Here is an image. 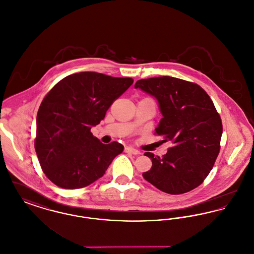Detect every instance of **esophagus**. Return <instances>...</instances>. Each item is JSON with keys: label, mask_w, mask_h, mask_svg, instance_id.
Listing matches in <instances>:
<instances>
[{"label": "esophagus", "mask_w": 254, "mask_h": 254, "mask_svg": "<svg viewBox=\"0 0 254 254\" xmlns=\"http://www.w3.org/2000/svg\"><path fill=\"white\" fill-rule=\"evenodd\" d=\"M125 151H126V152H128V153H131V154H134V155H139V154H141V152H140L138 149L133 148L131 146H127V147L125 148Z\"/></svg>", "instance_id": "34e87169"}]
</instances>
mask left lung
Listing matches in <instances>:
<instances>
[{
	"label": "left lung",
	"mask_w": 254,
	"mask_h": 254,
	"mask_svg": "<svg viewBox=\"0 0 254 254\" xmlns=\"http://www.w3.org/2000/svg\"><path fill=\"white\" fill-rule=\"evenodd\" d=\"M135 88L157 99L163 118L155 133L172 144L162 157L145 152L152 167L143 177L166 193L192 190L209 174L221 147L223 126L212 100L200 85L169 76L139 80Z\"/></svg>",
	"instance_id": "obj_1"
}]
</instances>
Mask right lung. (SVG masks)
<instances>
[{
	"mask_svg": "<svg viewBox=\"0 0 254 254\" xmlns=\"http://www.w3.org/2000/svg\"><path fill=\"white\" fill-rule=\"evenodd\" d=\"M132 84L131 78L80 72L64 77L49 90L37 113L34 145L41 168L53 184L82 189L104 176L124 145H105L90 129Z\"/></svg>",
	"mask_w": 254,
	"mask_h": 254,
	"instance_id": "1",
	"label": "right lung"
}]
</instances>
